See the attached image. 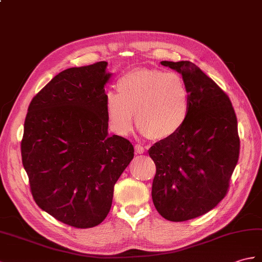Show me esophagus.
Returning <instances> with one entry per match:
<instances>
[{"label": "esophagus", "mask_w": 262, "mask_h": 262, "mask_svg": "<svg viewBox=\"0 0 262 262\" xmlns=\"http://www.w3.org/2000/svg\"><path fill=\"white\" fill-rule=\"evenodd\" d=\"M135 150H136V153H137V154H143L144 151H145V148L143 147L142 145L136 144V145H135Z\"/></svg>", "instance_id": "obj_1"}]
</instances>
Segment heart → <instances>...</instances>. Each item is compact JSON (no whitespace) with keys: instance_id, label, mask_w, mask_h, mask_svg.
<instances>
[{"instance_id":"b5f03b06","label":"heart","mask_w":262,"mask_h":262,"mask_svg":"<svg viewBox=\"0 0 262 262\" xmlns=\"http://www.w3.org/2000/svg\"><path fill=\"white\" fill-rule=\"evenodd\" d=\"M117 91L105 95L106 115L112 129L128 135L136 124L146 137L157 141L178 134L190 113V91L184 79L174 72L135 69L121 76Z\"/></svg>"}]
</instances>
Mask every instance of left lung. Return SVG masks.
Here are the masks:
<instances>
[{
    "label": "left lung",
    "mask_w": 262,
    "mask_h": 262,
    "mask_svg": "<svg viewBox=\"0 0 262 262\" xmlns=\"http://www.w3.org/2000/svg\"><path fill=\"white\" fill-rule=\"evenodd\" d=\"M183 77L190 113L181 130L151 146L156 174L151 198L168 221L208 213L226 198L239 160L238 121L228 95L190 61H162Z\"/></svg>",
    "instance_id": "obj_1"
}]
</instances>
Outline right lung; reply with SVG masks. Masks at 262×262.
<instances>
[{"label": "right lung", "mask_w": 262, "mask_h": 262, "mask_svg": "<svg viewBox=\"0 0 262 262\" xmlns=\"http://www.w3.org/2000/svg\"><path fill=\"white\" fill-rule=\"evenodd\" d=\"M106 67L60 72L33 97L24 121L22 163L35 203L79 229L105 220L114 186L134 157L128 139L108 135Z\"/></svg>", "instance_id": "add662e5"}]
</instances>
